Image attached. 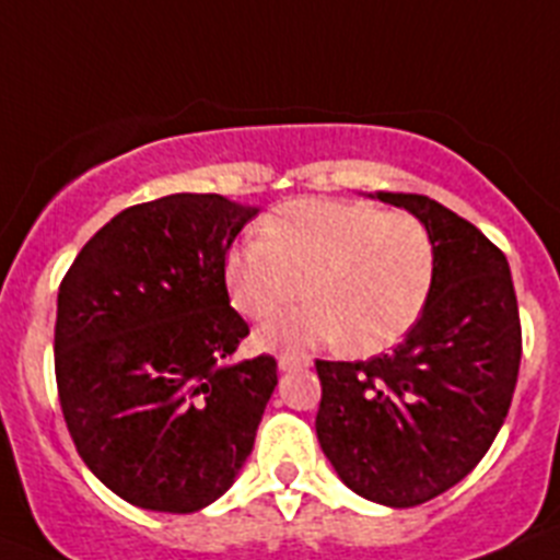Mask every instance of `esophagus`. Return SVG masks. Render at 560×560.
<instances>
[{"label": "esophagus", "instance_id": "1", "mask_svg": "<svg viewBox=\"0 0 560 560\" xmlns=\"http://www.w3.org/2000/svg\"><path fill=\"white\" fill-rule=\"evenodd\" d=\"M277 368H280V373H289V370H296V368H311V355L283 353L280 359H277Z\"/></svg>", "mask_w": 560, "mask_h": 560}]
</instances>
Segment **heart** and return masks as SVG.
<instances>
[{
	"label": "heart",
	"instance_id": "obj_1",
	"mask_svg": "<svg viewBox=\"0 0 560 560\" xmlns=\"http://www.w3.org/2000/svg\"><path fill=\"white\" fill-rule=\"evenodd\" d=\"M434 241L407 212L361 201L294 199L224 255L232 308L269 319L303 294L308 305L257 330V348L294 350L339 341L355 355L398 345L434 289Z\"/></svg>",
	"mask_w": 560,
	"mask_h": 560
}]
</instances>
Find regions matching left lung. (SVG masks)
<instances>
[{"mask_svg": "<svg viewBox=\"0 0 560 560\" xmlns=\"http://www.w3.org/2000/svg\"><path fill=\"white\" fill-rule=\"evenodd\" d=\"M434 241V289L407 339L370 361H316V438L350 491L415 508L477 468L511 409L522 325L508 257L457 212L415 192H370Z\"/></svg>", "mask_w": 560, "mask_h": 560, "instance_id": "8db88e82", "label": "left lung"}]
</instances>
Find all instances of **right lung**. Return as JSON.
Here are the masks:
<instances>
[{
	"mask_svg": "<svg viewBox=\"0 0 560 560\" xmlns=\"http://www.w3.org/2000/svg\"><path fill=\"white\" fill-rule=\"evenodd\" d=\"M257 212L219 192L128 207L58 289L67 429L89 471L142 511H201L255 446L277 361H235L249 325L230 308L221 266Z\"/></svg>",
	"mask_w": 560,
	"mask_h": 560,
	"instance_id": "add662e5",
	"label": "right lung"
}]
</instances>
